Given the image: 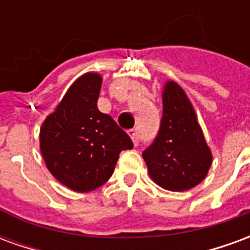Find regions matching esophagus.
<instances>
[{
  "instance_id": "esophagus-1",
  "label": "esophagus",
  "mask_w": 250,
  "mask_h": 250,
  "mask_svg": "<svg viewBox=\"0 0 250 250\" xmlns=\"http://www.w3.org/2000/svg\"><path fill=\"white\" fill-rule=\"evenodd\" d=\"M128 134H130L131 139L134 142V145L138 146V145H139V135H138V131H136L135 128H132V130L128 131Z\"/></svg>"
}]
</instances>
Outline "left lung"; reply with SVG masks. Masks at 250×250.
<instances>
[{
	"mask_svg": "<svg viewBox=\"0 0 250 250\" xmlns=\"http://www.w3.org/2000/svg\"><path fill=\"white\" fill-rule=\"evenodd\" d=\"M142 155L150 177L171 191L197 186L209 171L211 152L193 107L177 83L165 85L159 131Z\"/></svg>",
	"mask_w": 250,
	"mask_h": 250,
	"instance_id": "8db88e82",
	"label": "left lung"
}]
</instances>
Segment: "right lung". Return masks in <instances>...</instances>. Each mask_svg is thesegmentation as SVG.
<instances>
[{
    "instance_id": "add662e5",
    "label": "right lung",
    "mask_w": 250,
    "mask_h": 250,
    "mask_svg": "<svg viewBox=\"0 0 250 250\" xmlns=\"http://www.w3.org/2000/svg\"><path fill=\"white\" fill-rule=\"evenodd\" d=\"M100 87L102 77L96 73L77 79L40 130L46 167L59 182L79 193L105 184L120 152L134 147L130 135L99 111Z\"/></svg>"
}]
</instances>
